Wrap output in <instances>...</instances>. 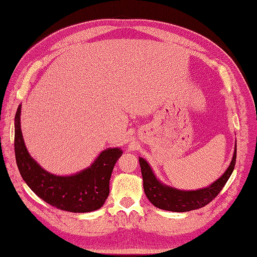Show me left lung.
I'll return each instance as SVG.
<instances>
[{"label":"left lung","instance_id":"8db88e82","mask_svg":"<svg viewBox=\"0 0 257 257\" xmlns=\"http://www.w3.org/2000/svg\"><path fill=\"white\" fill-rule=\"evenodd\" d=\"M237 158V146L231 162L222 176L206 188L197 190H180L167 186L155 177L150 164L143 158H139V164L143 176V186L149 201L161 210L171 212H188L204 207L214 199L220 193L234 169Z\"/></svg>","mask_w":257,"mask_h":257}]
</instances>
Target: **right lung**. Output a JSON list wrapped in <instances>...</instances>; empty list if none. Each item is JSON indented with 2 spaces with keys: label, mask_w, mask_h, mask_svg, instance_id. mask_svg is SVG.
Listing matches in <instances>:
<instances>
[{
  "label": "right lung",
  "mask_w": 257,
  "mask_h": 257,
  "mask_svg": "<svg viewBox=\"0 0 257 257\" xmlns=\"http://www.w3.org/2000/svg\"><path fill=\"white\" fill-rule=\"evenodd\" d=\"M21 105L15 116V153L19 172L38 197L59 210L86 213L103 206L110 193L114 164L122 154L118 147L99 154L90 167L71 176H56L44 170L26 149L20 128Z\"/></svg>",
  "instance_id": "right-lung-1"
}]
</instances>
